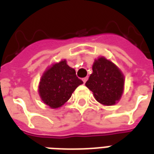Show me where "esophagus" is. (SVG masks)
Returning <instances> with one entry per match:
<instances>
[{
	"label": "esophagus",
	"instance_id": "obj_1",
	"mask_svg": "<svg viewBox=\"0 0 154 154\" xmlns=\"http://www.w3.org/2000/svg\"><path fill=\"white\" fill-rule=\"evenodd\" d=\"M87 79H88V77H84V78H82V81H83L84 83H86V82L87 81Z\"/></svg>",
	"mask_w": 154,
	"mask_h": 154
}]
</instances>
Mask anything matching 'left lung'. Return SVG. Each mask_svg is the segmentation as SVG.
I'll use <instances>...</instances> for the list:
<instances>
[{
	"mask_svg": "<svg viewBox=\"0 0 154 154\" xmlns=\"http://www.w3.org/2000/svg\"><path fill=\"white\" fill-rule=\"evenodd\" d=\"M86 86L95 99L104 106H113L122 97L125 77L116 64L105 57H99L92 65V73Z\"/></svg>",
	"mask_w": 154,
	"mask_h": 154,
	"instance_id": "obj_1",
	"label": "left lung"
}]
</instances>
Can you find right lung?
Masks as SVG:
<instances>
[{
	"label": "right lung",
	"mask_w": 154,
	"mask_h": 154,
	"mask_svg": "<svg viewBox=\"0 0 154 154\" xmlns=\"http://www.w3.org/2000/svg\"><path fill=\"white\" fill-rule=\"evenodd\" d=\"M83 83L76 76V72L63 59L48 67L38 84V94L45 105L57 109L70 99L79 85Z\"/></svg>",
	"instance_id": "1"
}]
</instances>
